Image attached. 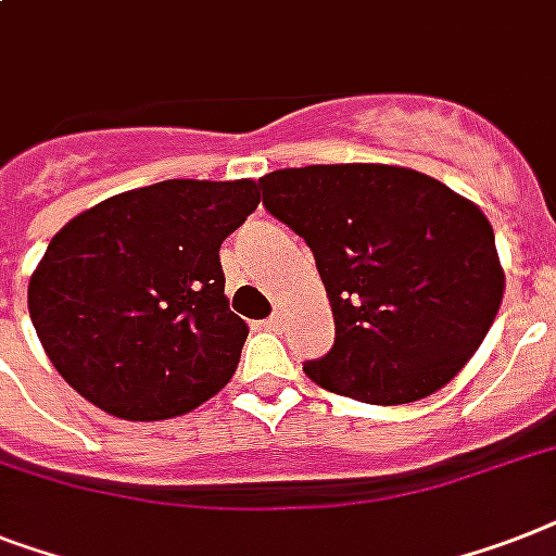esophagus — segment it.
Masks as SVG:
<instances>
[{
    "mask_svg": "<svg viewBox=\"0 0 556 556\" xmlns=\"http://www.w3.org/2000/svg\"><path fill=\"white\" fill-rule=\"evenodd\" d=\"M282 325H286V314H270L268 319H265V328H270V331H279V328H282Z\"/></svg>",
    "mask_w": 556,
    "mask_h": 556,
    "instance_id": "34e87169",
    "label": "esophagus"
}]
</instances>
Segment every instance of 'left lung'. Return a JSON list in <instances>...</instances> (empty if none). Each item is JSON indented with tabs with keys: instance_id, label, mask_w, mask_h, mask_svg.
Listing matches in <instances>:
<instances>
[{
	"instance_id": "1",
	"label": "left lung",
	"mask_w": 556,
	"mask_h": 556,
	"mask_svg": "<svg viewBox=\"0 0 556 556\" xmlns=\"http://www.w3.org/2000/svg\"><path fill=\"white\" fill-rule=\"evenodd\" d=\"M263 205L314 251L331 300V351L302 371L371 405L434 394L471 359L503 302L494 231L480 207L394 165L265 174Z\"/></svg>"
}]
</instances>
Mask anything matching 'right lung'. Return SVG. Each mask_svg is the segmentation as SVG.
<instances>
[{
  "label": "right lung",
  "mask_w": 556,
  "mask_h": 556,
  "mask_svg": "<svg viewBox=\"0 0 556 556\" xmlns=\"http://www.w3.org/2000/svg\"><path fill=\"white\" fill-rule=\"evenodd\" d=\"M256 205L251 179H165L74 216L28 286L36 337L67 386L146 422L228 386L248 325L228 308L219 248Z\"/></svg>",
  "instance_id": "obj_1"
}]
</instances>
